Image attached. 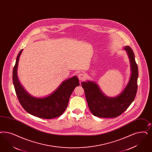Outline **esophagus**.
<instances>
[{"label":"esophagus","instance_id":"obj_1","mask_svg":"<svg viewBox=\"0 0 152 152\" xmlns=\"http://www.w3.org/2000/svg\"><path fill=\"white\" fill-rule=\"evenodd\" d=\"M78 77L80 81H82L85 79V75L84 73H79L78 75Z\"/></svg>","mask_w":152,"mask_h":152}]
</instances>
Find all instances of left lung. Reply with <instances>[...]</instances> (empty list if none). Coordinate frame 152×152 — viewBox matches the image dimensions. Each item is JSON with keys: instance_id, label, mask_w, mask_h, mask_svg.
I'll list each match as a JSON object with an SVG mask.
<instances>
[{"instance_id": "8db88e82", "label": "left lung", "mask_w": 152, "mask_h": 152, "mask_svg": "<svg viewBox=\"0 0 152 152\" xmlns=\"http://www.w3.org/2000/svg\"><path fill=\"white\" fill-rule=\"evenodd\" d=\"M124 49L130 59L131 73L128 84L120 94L115 97L108 96L94 81L81 83L89 110L95 116L101 118L117 117L127 110L135 98L137 89V65L131 48L126 46Z\"/></svg>"}]
</instances>
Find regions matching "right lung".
<instances>
[{
    "mask_svg": "<svg viewBox=\"0 0 152 152\" xmlns=\"http://www.w3.org/2000/svg\"><path fill=\"white\" fill-rule=\"evenodd\" d=\"M22 49L16 59L13 69V83L16 95L23 109L28 113L44 119H52L63 114L68 105L70 96L75 88L79 86L76 76L63 81L50 94L37 98L29 94L22 86L17 75V69Z\"/></svg>",
    "mask_w": 152,
    "mask_h": 152,
    "instance_id": "1",
    "label": "right lung"
}]
</instances>
